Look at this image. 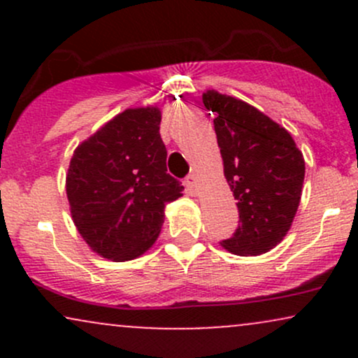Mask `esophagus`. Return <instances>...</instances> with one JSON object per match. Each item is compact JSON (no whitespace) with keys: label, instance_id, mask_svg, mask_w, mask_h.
Segmentation results:
<instances>
[{"label":"esophagus","instance_id":"1","mask_svg":"<svg viewBox=\"0 0 358 358\" xmlns=\"http://www.w3.org/2000/svg\"><path fill=\"white\" fill-rule=\"evenodd\" d=\"M185 182H187V187L190 188V190L195 192V188H196V175L190 173V175L187 176V178H185Z\"/></svg>","mask_w":358,"mask_h":358}]
</instances>
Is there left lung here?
<instances>
[{
	"label": "left lung",
	"mask_w": 358,
	"mask_h": 358,
	"mask_svg": "<svg viewBox=\"0 0 358 358\" xmlns=\"http://www.w3.org/2000/svg\"><path fill=\"white\" fill-rule=\"evenodd\" d=\"M212 110L224 175L237 200L239 227L220 244L237 256H259L282 241L296 215L305 159L285 127L248 102L215 90Z\"/></svg>",
	"instance_id": "8db88e82"
}]
</instances>
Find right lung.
Segmentation results:
<instances>
[{"label":"right lung","mask_w":358,"mask_h":358,"mask_svg":"<svg viewBox=\"0 0 358 358\" xmlns=\"http://www.w3.org/2000/svg\"><path fill=\"white\" fill-rule=\"evenodd\" d=\"M158 108L126 109L73 151L67 199L77 231L94 252L131 261L162 231L166 203L183 195L166 173Z\"/></svg>","instance_id":"right-lung-1"}]
</instances>
